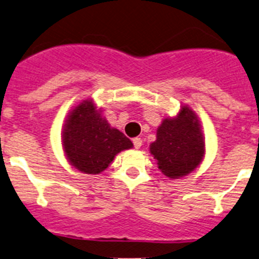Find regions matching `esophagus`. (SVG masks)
<instances>
[{"label": "esophagus", "instance_id": "esophagus-1", "mask_svg": "<svg viewBox=\"0 0 259 259\" xmlns=\"http://www.w3.org/2000/svg\"><path fill=\"white\" fill-rule=\"evenodd\" d=\"M133 146H135L136 150H138V148H141V146H142V140L138 137L133 138Z\"/></svg>", "mask_w": 259, "mask_h": 259}]
</instances>
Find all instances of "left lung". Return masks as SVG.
<instances>
[{
	"instance_id": "left-lung-1",
	"label": "left lung",
	"mask_w": 259,
	"mask_h": 259,
	"mask_svg": "<svg viewBox=\"0 0 259 259\" xmlns=\"http://www.w3.org/2000/svg\"><path fill=\"white\" fill-rule=\"evenodd\" d=\"M204 136L196 114L181 107L175 118H165L157 128L150 152L158 168L170 179H179L195 170L204 157Z\"/></svg>"
}]
</instances>
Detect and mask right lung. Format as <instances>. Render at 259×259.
Listing matches in <instances>:
<instances>
[{
  "mask_svg": "<svg viewBox=\"0 0 259 259\" xmlns=\"http://www.w3.org/2000/svg\"><path fill=\"white\" fill-rule=\"evenodd\" d=\"M63 147L74 167L97 175L108 167L117 153L132 148L133 143L121 131L109 126L92 99H85L66 119Z\"/></svg>",
  "mask_w": 259,
  "mask_h": 259,
  "instance_id": "1",
  "label": "right lung"
}]
</instances>
